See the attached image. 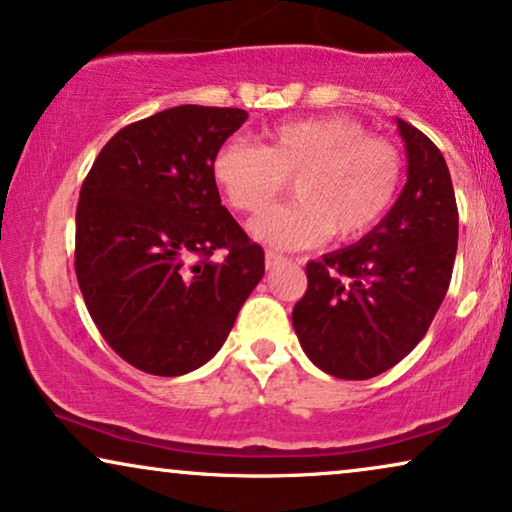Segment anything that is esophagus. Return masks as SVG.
<instances>
[{
	"mask_svg": "<svg viewBox=\"0 0 512 512\" xmlns=\"http://www.w3.org/2000/svg\"><path fill=\"white\" fill-rule=\"evenodd\" d=\"M264 262H267V269H276L278 264L285 262V257L276 250H267V255H264Z\"/></svg>",
	"mask_w": 512,
	"mask_h": 512,
	"instance_id": "obj_1",
	"label": "esophagus"
}]
</instances>
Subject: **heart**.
Segmentation results:
<instances>
[{
	"label": "heart",
	"mask_w": 512,
	"mask_h": 512,
	"mask_svg": "<svg viewBox=\"0 0 512 512\" xmlns=\"http://www.w3.org/2000/svg\"><path fill=\"white\" fill-rule=\"evenodd\" d=\"M213 177L238 213L262 215L292 180L297 201L252 224L276 248H306L335 234L351 241L384 220L403 182V156L349 117L288 121L262 135V147L229 140Z\"/></svg>",
	"instance_id": "obj_1"
}]
</instances>
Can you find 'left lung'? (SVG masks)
I'll use <instances>...</instances> for the list:
<instances>
[{"instance_id":"1","label":"left lung","mask_w":512,"mask_h":512,"mask_svg":"<svg viewBox=\"0 0 512 512\" xmlns=\"http://www.w3.org/2000/svg\"><path fill=\"white\" fill-rule=\"evenodd\" d=\"M407 182L395 206L349 248L306 264L292 325L311 363L337 379L391 370L431 327L452 281L459 210L440 149L398 119Z\"/></svg>"}]
</instances>
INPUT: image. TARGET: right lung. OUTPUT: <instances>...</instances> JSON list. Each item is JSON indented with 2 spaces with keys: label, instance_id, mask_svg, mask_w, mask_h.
Listing matches in <instances>:
<instances>
[{
  "label": "right lung",
  "instance_id": "right-lung-1",
  "mask_svg": "<svg viewBox=\"0 0 512 512\" xmlns=\"http://www.w3.org/2000/svg\"><path fill=\"white\" fill-rule=\"evenodd\" d=\"M245 119L238 107L163 109L121 128L81 185L79 290L105 342L147 374L206 365L264 276V250L213 177L217 149Z\"/></svg>",
  "mask_w": 512,
  "mask_h": 512
}]
</instances>
